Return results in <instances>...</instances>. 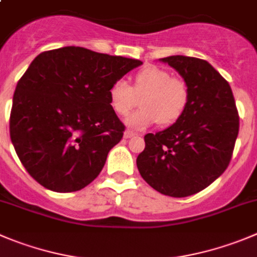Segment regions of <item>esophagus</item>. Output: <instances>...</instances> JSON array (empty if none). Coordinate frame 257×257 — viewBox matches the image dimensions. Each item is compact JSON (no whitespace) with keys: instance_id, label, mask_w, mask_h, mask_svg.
Returning <instances> with one entry per match:
<instances>
[{"instance_id":"obj_1","label":"esophagus","mask_w":257,"mask_h":257,"mask_svg":"<svg viewBox=\"0 0 257 257\" xmlns=\"http://www.w3.org/2000/svg\"><path fill=\"white\" fill-rule=\"evenodd\" d=\"M136 136V133H134V132H132V131H125L124 132V138H132V137H134Z\"/></svg>"}]
</instances>
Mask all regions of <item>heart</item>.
I'll return each instance as SVG.
<instances>
[{
    "label": "heart",
    "mask_w": 257,
    "mask_h": 257,
    "mask_svg": "<svg viewBox=\"0 0 257 257\" xmlns=\"http://www.w3.org/2000/svg\"><path fill=\"white\" fill-rule=\"evenodd\" d=\"M112 111L126 116L138 105L142 109L128 117V125L145 129L158 123L169 126L176 123L188 109L190 88L181 78L172 77L167 69L146 66L134 74L133 87L124 80H116L107 91Z\"/></svg>",
    "instance_id": "obj_1"
}]
</instances>
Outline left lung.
Here are the masks:
<instances>
[{
	"mask_svg": "<svg viewBox=\"0 0 257 257\" xmlns=\"http://www.w3.org/2000/svg\"><path fill=\"white\" fill-rule=\"evenodd\" d=\"M190 88L188 109L179 120L145 136L137 167L158 193L184 198L199 193L226 171L239 129L231 86L204 59L162 58Z\"/></svg>",
	"mask_w": 257,
	"mask_h": 257,
	"instance_id": "left-lung-1",
	"label": "left lung"
}]
</instances>
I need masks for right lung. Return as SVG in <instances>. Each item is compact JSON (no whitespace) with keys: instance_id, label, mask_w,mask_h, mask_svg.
<instances>
[{"instance_id":"1","label":"right lung","mask_w":257,"mask_h":257,"mask_svg":"<svg viewBox=\"0 0 257 257\" xmlns=\"http://www.w3.org/2000/svg\"><path fill=\"white\" fill-rule=\"evenodd\" d=\"M141 64L81 47L47 50L31 62L14 93L10 137L33 179L72 193L99 176L125 131L107 91Z\"/></svg>"}]
</instances>
